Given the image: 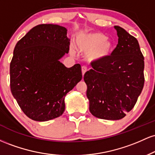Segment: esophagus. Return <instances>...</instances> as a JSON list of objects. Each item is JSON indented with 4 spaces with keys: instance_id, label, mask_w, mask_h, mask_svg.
I'll return each instance as SVG.
<instances>
[{
    "instance_id": "34e87169",
    "label": "esophagus",
    "mask_w": 155,
    "mask_h": 155,
    "mask_svg": "<svg viewBox=\"0 0 155 155\" xmlns=\"http://www.w3.org/2000/svg\"><path fill=\"white\" fill-rule=\"evenodd\" d=\"M87 71V68L85 66L81 67V73H82V76L84 75V74Z\"/></svg>"
}]
</instances>
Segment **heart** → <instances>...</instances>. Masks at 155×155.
<instances>
[{"label": "heart", "mask_w": 155, "mask_h": 155, "mask_svg": "<svg viewBox=\"0 0 155 155\" xmlns=\"http://www.w3.org/2000/svg\"><path fill=\"white\" fill-rule=\"evenodd\" d=\"M76 45L79 51L87 53V58L91 62L106 60L114 49V43L111 39L99 32L85 33L77 35ZM70 51L71 54L74 53L71 49Z\"/></svg>", "instance_id": "obj_1"}]
</instances>
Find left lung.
I'll return each mask as SVG.
<instances>
[{"label": "left lung", "mask_w": 155, "mask_h": 155, "mask_svg": "<svg viewBox=\"0 0 155 155\" xmlns=\"http://www.w3.org/2000/svg\"><path fill=\"white\" fill-rule=\"evenodd\" d=\"M118 44L111 56L91 63L85 73L90 111L103 120H118L134 107L144 84V58L137 39L114 26Z\"/></svg>", "instance_id": "1"}]
</instances>
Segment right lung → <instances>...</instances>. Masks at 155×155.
Segmentation results:
<instances>
[{
	"instance_id": "right-lung-1",
	"label": "right lung",
	"mask_w": 155,
	"mask_h": 155,
	"mask_svg": "<svg viewBox=\"0 0 155 155\" xmlns=\"http://www.w3.org/2000/svg\"><path fill=\"white\" fill-rule=\"evenodd\" d=\"M69 45L66 28L53 24L34 27L16 44L11 91L31 120L45 122L61 116L65 95L81 80L79 64L67 68L60 61Z\"/></svg>"
}]
</instances>
